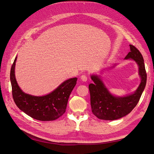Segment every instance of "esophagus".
Masks as SVG:
<instances>
[{"label": "esophagus", "mask_w": 154, "mask_h": 154, "mask_svg": "<svg viewBox=\"0 0 154 154\" xmlns=\"http://www.w3.org/2000/svg\"><path fill=\"white\" fill-rule=\"evenodd\" d=\"M80 78H81L82 81H83V82H86L87 81V76L86 75H82L81 77H80Z\"/></svg>", "instance_id": "1"}]
</instances>
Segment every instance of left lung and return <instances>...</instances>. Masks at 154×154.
Returning a JSON list of instances; mask_svg holds the SVG:
<instances>
[{
	"instance_id": "8db88e82",
	"label": "left lung",
	"mask_w": 154,
	"mask_h": 154,
	"mask_svg": "<svg viewBox=\"0 0 154 154\" xmlns=\"http://www.w3.org/2000/svg\"><path fill=\"white\" fill-rule=\"evenodd\" d=\"M130 51L125 59H132L138 65L141 83L136 91L128 96L116 97L109 93L98 76L92 75L94 83L89 85L91 111L100 120H115L130 113L140 100L147 82L143 58L138 49L130 45Z\"/></svg>"
}]
</instances>
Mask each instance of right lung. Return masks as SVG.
Segmentation results:
<instances>
[{
  "mask_svg": "<svg viewBox=\"0 0 154 154\" xmlns=\"http://www.w3.org/2000/svg\"><path fill=\"white\" fill-rule=\"evenodd\" d=\"M17 57L12 65L10 79L14 102L20 110L32 119L40 121H53L66 112L68 98L76 84L73 78L63 82L51 93L42 97H34L24 93L17 85L14 74Z\"/></svg>",
  "mask_w": 154,
  "mask_h": 154,
  "instance_id": "right-lung-1",
  "label": "right lung"
}]
</instances>
